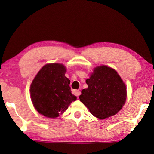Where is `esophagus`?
Listing matches in <instances>:
<instances>
[{
  "label": "esophagus",
  "instance_id": "1",
  "mask_svg": "<svg viewBox=\"0 0 154 154\" xmlns=\"http://www.w3.org/2000/svg\"><path fill=\"white\" fill-rule=\"evenodd\" d=\"M73 94L76 97H78L81 94V92L79 90H73Z\"/></svg>",
  "mask_w": 154,
  "mask_h": 154
}]
</instances>
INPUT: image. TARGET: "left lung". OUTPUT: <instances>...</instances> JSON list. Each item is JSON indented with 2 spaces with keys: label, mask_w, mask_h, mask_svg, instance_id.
<instances>
[{
  "label": "left lung",
  "mask_w": 154,
  "mask_h": 154,
  "mask_svg": "<svg viewBox=\"0 0 154 154\" xmlns=\"http://www.w3.org/2000/svg\"><path fill=\"white\" fill-rule=\"evenodd\" d=\"M86 83L88 88L82 90L79 99L93 116L103 120L122 109L126 87L116 70L106 65L98 66Z\"/></svg>",
  "instance_id": "obj_1"
}]
</instances>
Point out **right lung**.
<instances>
[{"mask_svg":"<svg viewBox=\"0 0 154 154\" xmlns=\"http://www.w3.org/2000/svg\"><path fill=\"white\" fill-rule=\"evenodd\" d=\"M65 72L63 64H46L32 81V102L35 110L45 117H58L77 99L71 93L70 80L65 76Z\"/></svg>","mask_w":154,"mask_h":154,"instance_id":"right-lung-1","label":"right lung"}]
</instances>
